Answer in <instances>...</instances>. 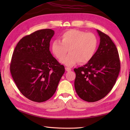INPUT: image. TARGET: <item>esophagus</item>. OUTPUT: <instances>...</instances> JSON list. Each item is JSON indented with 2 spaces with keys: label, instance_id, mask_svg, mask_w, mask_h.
<instances>
[{
  "label": "esophagus",
  "instance_id": "esophagus-1",
  "mask_svg": "<svg viewBox=\"0 0 130 130\" xmlns=\"http://www.w3.org/2000/svg\"><path fill=\"white\" fill-rule=\"evenodd\" d=\"M65 70L67 71H70L71 70V69L69 68H65Z\"/></svg>",
  "mask_w": 130,
  "mask_h": 130
}]
</instances>
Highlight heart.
Listing matches in <instances>:
<instances>
[{
	"label": "heart",
	"instance_id": "b5f03b06",
	"mask_svg": "<svg viewBox=\"0 0 130 130\" xmlns=\"http://www.w3.org/2000/svg\"><path fill=\"white\" fill-rule=\"evenodd\" d=\"M61 42L53 41L51 45L52 53L58 59L64 56L69 49L70 53L61 60V62L68 67H73L80 61L87 63L92 60L97 47L98 41L92 33H87L77 29H70L61 36Z\"/></svg>",
	"mask_w": 130,
	"mask_h": 130
}]
</instances>
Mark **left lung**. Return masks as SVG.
<instances>
[{"label":"left lung","mask_w":130,"mask_h":130,"mask_svg":"<svg viewBox=\"0 0 130 130\" xmlns=\"http://www.w3.org/2000/svg\"><path fill=\"white\" fill-rule=\"evenodd\" d=\"M96 31L100 37L97 51L90 61L74 70L77 94L88 102L98 101L109 93L116 83L121 68L115 43L108 36Z\"/></svg>","instance_id":"left-lung-1"}]
</instances>
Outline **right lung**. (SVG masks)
I'll return each mask as SVG.
<instances>
[{"label": "right lung", "mask_w": 130, "mask_h": 130, "mask_svg": "<svg viewBox=\"0 0 130 130\" xmlns=\"http://www.w3.org/2000/svg\"><path fill=\"white\" fill-rule=\"evenodd\" d=\"M51 29L38 30L19 41L10 65L12 76L19 90L36 102L46 101L54 94L65 68L52 56Z\"/></svg>", "instance_id": "add662e5"}]
</instances>
